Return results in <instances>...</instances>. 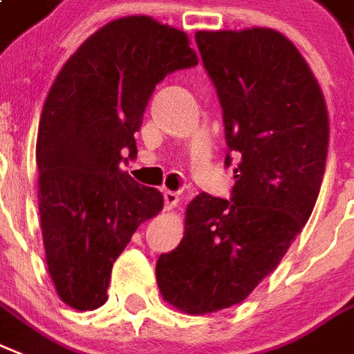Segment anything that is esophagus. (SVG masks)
<instances>
[{"label":"esophagus","mask_w":354,"mask_h":354,"mask_svg":"<svg viewBox=\"0 0 354 354\" xmlns=\"http://www.w3.org/2000/svg\"><path fill=\"white\" fill-rule=\"evenodd\" d=\"M179 194L177 192H171V190H167V192H164V203H166V209L167 211H171L174 207L179 205Z\"/></svg>","instance_id":"esophagus-1"}]
</instances>
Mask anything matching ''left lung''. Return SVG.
<instances>
[{
	"instance_id": "obj_1",
	"label": "left lung",
	"mask_w": 354,
	"mask_h": 354,
	"mask_svg": "<svg viewBox=\"0 0 354 354\" xmlns=\"http://www.w3.org/2000/svg\"><path fill=\"white\" fill-rule=\"evenodd\" d=\"M196 42L239 155L235 187L231 201L201 192L188 203L156 281L171 306L203 315L243 302L286 256L317 201L330 124L317 78L280 31H198Z\"/></svg>"
}]
</instances>
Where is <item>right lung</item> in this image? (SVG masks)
Instances as JSON below:
<instances>
[{"instance_id": "1", "label": "right lung", "mask_w": 354, "mask_h": 354, "mask_svg": "<svg viewBox=\"0 0 354 354\" xmlns=\"http://www.w3.org/2000/svg\"><path fill=\"white\" fill-rule=\"evenodd\" d=\"M198 65L185 31L151 16L111 20L61 66L42 106L37 166L48 272L74 310L108 299L111 267L164 198L123 171L158 82ZM127 160V158H124Z\"/></svg>"}]
</instances>
